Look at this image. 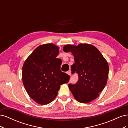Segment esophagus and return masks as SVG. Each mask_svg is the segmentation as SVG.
Here are the masks:
<instances>
[{
  "label": "esophagus",
  "instance_id": "1",
  "mask_svg": "<svg viewBox=\"0 0 128 128\" xmlns=\"http://www.w3.org/2000/svg\"><path fill=\"white\" fill-rule=\"evenodd\" d=\"M67 74L68 75H71V71L69 70V71H68L67 72Z\"/></svg>",
  "mask_w": 128,
  "mask_h": 128
}]
</instances>
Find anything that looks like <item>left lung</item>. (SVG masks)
<instances>
[{"label": "left lung", "instance_id": "1", "mask_svg": "<svg viewBox=\"0 0 128 128\" xmlns=\"http://www.w3.org/2000/svg\"><path fill=\"white\" fill-rule=\"evenodd\" d=\"M66 52H71L75 64L72 74L78 76L77 83L69 84V90L77 102L88 103L98 97L107 82L109 66L106 59L95 46L88 44L64 46Z\"/></svg>", "mask_w": 128, "mask_h": 128}]
</instances>
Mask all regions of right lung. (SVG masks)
I'll list each match as a JSON object with an SVG mask.
<instances>
[{
    "instance_id": "right-lung-1",
    "label": "right lung",
    "mask_w": 128,
    "mask_h": 128,
    "mask_svg": "<svg viewBox=\"0 0 128 128\" xmlns=\"http://www.w3.org/2000/svg\"><path fill=\"white\" fill-rule=\"evenodd\" d=\"M59 48L53 44L37 47L25 61L22 81L30 97L41 104L53 101L60 85L69 82L70 76L60 70L61 62L56 57Z\"/></svg>"
}]
</instances>
